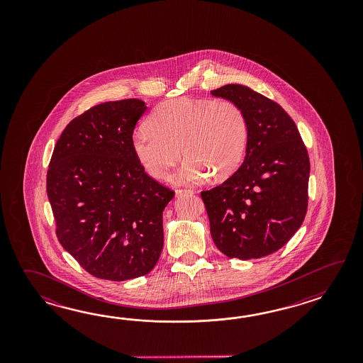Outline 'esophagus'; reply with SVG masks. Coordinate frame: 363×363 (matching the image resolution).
Segmentation results:
<instances>
[{"mask_svg":"<svg viewBox=\"0 0 363 363\" xmlns=\"http://www.w3.org/2000/svg\"><path fill=\"white\" fill-rule=\"evenodd\" d=\"M175 193H177V196H184V194H192L193 191H191V189H177Z\"/></svg>","mask_w":363,"mask_h":363,"instance_id":"34e87169","label":"esophagus"}]
</instances>
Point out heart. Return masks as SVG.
I'll return each mask as SVG.
<instances>
[{
	"label": "heart",
	"instance_id": "heart-1",
	"mask_svg": "<svg viewBox=\"0 0 363 363\" xmlns=\"http://www.w3.org/2000/svg\"><path fill=\"white\" fill-rule=\"evenodd\" d=\"M247 143V114L231 100L164 101L131 135L132 152L152 178H166L183 152L186 160L174 178L180 184H196L208 174L230 178L244 161Z\"/></svg>",
	"mask_w": 363,
	"mask_h": 363
}]
</instances>
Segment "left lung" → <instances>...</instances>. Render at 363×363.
<instances>
[{
	"mask_svg": "<svg viewBox=\"0 0 363 363\" xmlns=\"http://www.w3.org/2000/svg\"><path fill=\"white\" fill-rule=\"evenodd\" d=\"M211 94L245 111L249 143L239 170L201 192L210 233L230 258H261L284 247L305 219L308 150L294 119L275 101L241 84L223 85Z\"/></svg>",
	"mask_w": 363,
	"mask_h": 363,
	"instance_id": "1",
	"label": "left lung"
}]
</instances>
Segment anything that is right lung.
I'll list each match as a JSON object with an SVG mask.
<instances>
[{"label":"right lung","instance_id":"right-lung-1","mask_svg":"<svg viewBox=\"0 0 363 363\" xmlns=\"http://www.w3.org/2000/svg\"><path fill=\"white\" fill-rule=\"evenodd\" d=\"M145 110L138 99L93 106L66 125L50 158L57 238L96 278L147 275L162 252L163 208L175 192L150 178L132 152Z\"/></svg>","mask_w":363,"mask_h":363}]
</instances>
